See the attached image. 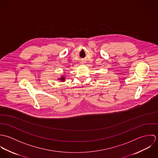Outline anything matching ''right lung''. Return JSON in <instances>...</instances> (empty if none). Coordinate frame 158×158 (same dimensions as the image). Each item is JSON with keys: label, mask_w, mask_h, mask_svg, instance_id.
Listing matches in <instances>:
<instances>
[{"label": "right lung", "mask_w": 158, "mask_h": 158, "mask_svg": "<svg viewBox=\"0 0 158 158\" xmlns=\"http://www.w3.org/2000/svg\"><path fill=\"white\" fill-rule=\"evenodd\" d=\"M59 80H61L62 82H64V81H65V78H64V77H61L60 78H59L58 79Z\"/></svg>", "instance_id": "1"}]
</instances>
